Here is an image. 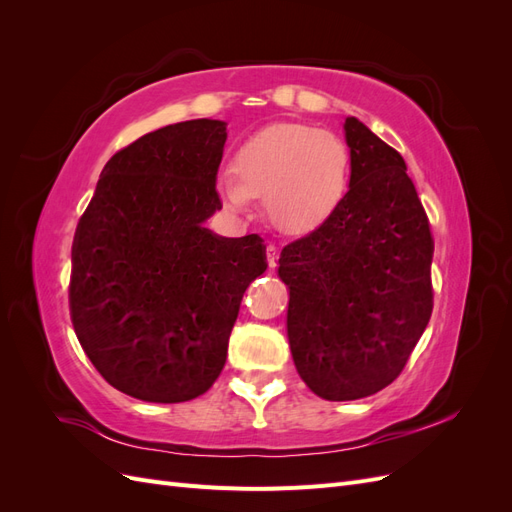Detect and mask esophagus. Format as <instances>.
Listing matches in <instances>:
<instances>
[{"label":"esophagus","instance_id":"1","mask_svg":"<svg viewBox=\"0 0 512 512\" xmlns=\"http://www.w3.org/2000/svg\"><path fill=\"white\" fill-rule=\"evenodd\" d=\"M265 256H267V265L273 269L277 265V247L275 245H267Z\"/></svg>","mask_w":512,"mask_h":512}]
</instances>
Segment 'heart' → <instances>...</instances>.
<instances>
[{
	"instance_id": "1",
	"label": "heart",
	"mask_w": 512,
	"mask_h": 512,
	"mask_svg": "<svg viewBox=\"0 0 512 512\" xmlns=\"http://www.w3.org/2000/svg\"><path fill=\"white\" fill-rule=\"evenodd\" d=\"M352 181V153L342 136L305 123H273L237 149L232 173L218 177L224 205L245 213L262 198L269 224L307 235L342 207Z\"/></svg>"
}]
</instances>
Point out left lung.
Listing matches in <instances>:
<instances>
[{
    "label": "left lung",
    "mask_w": 512,
    "mask_h": 512,
    "mask_svg": "<svg viewBox=\"0 0 512 512\" xmlns=\"http://www.w3.org/2000/svg\"><path fill=\"white\" fill-rule=\"evenodd\" d=\"M348 196L312 235L286 245L294 367L318 397L352 401L389 386L431 316L429 222L399 153L346 117Z\"/></svg>",
    "instance_id": "left-lung-1"
}]
</instances>
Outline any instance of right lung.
<instances>
[{"mask_svg":"<svg viewBox=\"0 0 512 512\" xmlns=\"http://www.w3.org/2000/svg\"><path fill=\"white\" fill-rule=\"evenodd\" d=\"M226 121L192 119L138 138L106 162L72 245L74 333L117 391L179 404L226 363L243 292L265 273L258 235L205 228L222 209L215 175Z\"/></svg>","mask_w":512,"mask_h":512,"instance_id":"obj_1","label":"right lung"}]
</instances>
